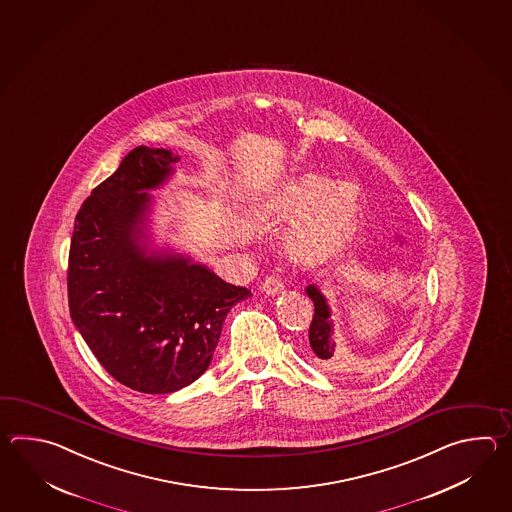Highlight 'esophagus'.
<instances>
[{
	"instance_id": "1",
	"label": "esophagus",
	"mask_w": 512,
	"mask_h": 512,
	"mask_svg": "<svg viewBox=\"0 0 512 512\" xmlns=\"http://www.w3.org/2000/svg\"><path fill=\"white\" fill-rule=\"evenodd\" d=\"M283 287H285V283H283L282 278L280 276H267L263 283H261V291L265 294H269V296H274V294L282 293Z\"/></svg>"
}]
</instances>
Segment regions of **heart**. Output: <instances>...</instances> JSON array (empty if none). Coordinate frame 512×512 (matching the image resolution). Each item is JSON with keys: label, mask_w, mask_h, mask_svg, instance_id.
Wrapping results in <instances>:
<instances>
[{"label": "heart", "mask_w": 512, "mask_h": 512, "mask_svg": "<svg viewBox=\"0 0 512 512\" xmlns=\"http://www.w3.org/2000/svg\"><path fill=\"white\" fill-rule=\"evenodd\" d=\"M287 216H302L294 227V249L298 252H320L337 243L349 229L357 212V190L349 183L329 185L320 175H305L289 186L282 199Z\"/></svg>", "instance_id": "1"}]
</instances>
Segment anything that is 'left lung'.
Listing matches in <instances>:
<instances>
[{
    "label": "left lung",
    "instance_id": "obj_1",
    "mask_svg": "<svg viewBox=\"0 0 512 512\" xmlns=\"http://www.w3.org/2000/svg\"><path fill=\"white\" fill-rule=\"evenodd\" d=\"M305 293L315 304V315L309 327V344L313 349V359L320 364H329L335 357V348H337L333 340V322H331L329 305L316 285H309Z\"/></svg>",
    "mask_w": 512,
    "mask_h": 512
}]
</instances>
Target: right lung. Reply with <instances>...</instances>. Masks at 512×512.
Returning a JSON list of instances; mask_svg holds the SVG:
<instances>
[{"instance_id":"right-lung-1","label":"right lung","mask_w":512,"mask_h":512,"mask_svg":"<svg viewBox=\"0 0 512 512\" xmlns=\"http://www.w3.org/2000/svg\"><path fill=\"white\" fill-rule=\"evenodd\" d=\"M179 157L133 148L75 219L69 311L102 368L135 392L172 393L199 379L227 313L251 291L177 254L148 256L139 227Z\"/></svg>"}]
</instances>
